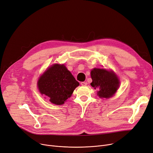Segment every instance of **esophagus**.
Wrapping results in <instances>:
<instances>
[{
    "label": "esophagus",
    "mask_w": 153,
    "mask_h": 153,
    "mask_svg": "<svg viewBox=\"0 0 153 153\" xmlns=\"http://www.w3.org/2000/svg\"><path fill=\"white\" fill-rule=\"evenodd\" d=\"M81 84L82 86H86V85H88V83L86 82H81Z\"/></svg>",
    "instance_id": "34e87169"
}]
</instances>
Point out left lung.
I'll list each match as a JSON object with an SVG mask.
<instances>
[{"label":"left lung","mask_w":153,"mask_h":153,"mask_svg":"<svg viewBox=\"0 0 153 153\" xmlns=\"http://www.w3.org/2000/svg\"><path fill=\"white\" fill-rule=\"evenodd\" d=\"M91 85L97 89V95L101 98L109 99L113 96L119 86V79L115 73L105 69L94 68L91 71Z\"/></svg>","instance_id":"8db88e82"}]
</instances>
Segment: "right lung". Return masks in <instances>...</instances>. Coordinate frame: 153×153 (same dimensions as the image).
<instances>
[{
	"label": "right lung",
	"mask_w": 153,
	"mask_h": 153,
	"mask_svg": "<svg viewBox=\"0 0 153 153\" xmlns=\"http://www.w3.org/2000/svg\"><path fill=\"white\" fill-rule=\"evenodd\" d=\"M79 85L64 64H59L48 68L37 81L41 94L48 96L50 102L56 105L63 104Z\"/></svg>",
	"instance_id": "1"
}]
</instances>
